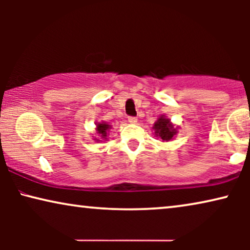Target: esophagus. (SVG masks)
<instances>
[{
  "mask_svg": "<svg viewBox=\"0 0 250 250\" xmlns=\"http://www.w3.org/2000/svg\"><path fill=\"white\" fill-rule=\"evenodd\" d=\"M128 123H131V124H136V123H138V118H136V117H128Z\"/></svg>",
  "mask_w": 250,
  "mask_h": 250,
  "instance_id": "esophagus-1",
  "label": "esophagus"
}]
</instances>
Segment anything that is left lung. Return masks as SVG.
Segmentation results:
<instances>
[{"label":"left lung","instance_id":"8db88e82","mask_svg":"<svg viewBox=\"0 0 250 250\" xmlns=\"http://www.w3.org/2000/svg\"><path fill=\"white\" fill-rule=\"evenodd\" d=\"M152 128L155 131V135L158 136L159 139H162L164 142L173 140L177 133V128L174 127V125L169 121V118H167L164 115H162L157 119V122L153 124Z\"/></svg>","mask_w":250,"mask_h":250}]
</instances>
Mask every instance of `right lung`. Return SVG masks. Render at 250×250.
<instances>
[{
  "label": "right lung",
  "mask_w": 250,
  "mask_h": 250,
  "mask_svg": "<svg viewBox=\"0 0 250 250\" xmlns=\"http://www.w3.org/2000/svg\"><path fill=\"white\" fill-rule=\"evenodd\" d=\"M110 128H111V126L107 124V123H104V122L97 123V133L101 136L102 139L107 140V133L109 132V129ZM94 140L95 141H101V140H99V139H94Z\"/></svg>",
  "instance_id": "add662e5"
}]
</instances>
